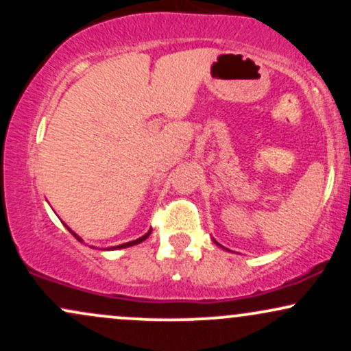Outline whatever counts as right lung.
<instances>
[{
    "instance_id": "1",
    "label": "right lung",
    "mask_w": 351,
    "mask_h": 351,
    "mask_svg": "<svg viewBox=\"0 0 351 351\" xmlns=\"http://www.w3.org/2000/svg\"><path fill=\"white\" fill-rule=\"evenodd\" d=\"M67 229H69V228H67ZM69 231H71V229H69ZM71 232H72V236H75V237H77V239L80 241V237H79L77 234H74V231H71ZM150 232H152V231H148L147 234L142 236V237H138V239H135V241H130V243H125V244H120V245H115V247H112V249H123V247H130V245L140 244V243H142V241H145V239H147L148 236H150Z\"/></svg>"
}]
</instances>
